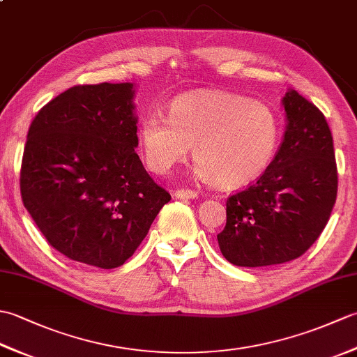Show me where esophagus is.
<instances>
[{
    "label": "esophagus",
    "instance_id": "34e87169",
    "mask_svg": "<svg viewBox=\"0 0 357 357\" xmlns=\"http://www.w3.org/2000/svg\"><path fill=\"white\" fill-rule=\"evenodd\" d=\"M174 196L178 199H193L198 198V192L192 190V188H178V190H174Z\"/></svg>",
    "mask_w": 357,
    "mask_h": 357
}]
</instances>
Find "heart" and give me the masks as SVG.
Wrapping results in <instances>:
<instances>
[{
    "label": "heart",
    "instance_id": "b5f03b06",
    "mask_svg": "<svg viewBox=\"0 0 357 357\" xmlns=\"http://www.w3.org/2000/svg\"><path fill=\"white\" fill-rule=\"evenodd\" d=\"M279 138V115L270 104L227 90L179 95L170 104L169 119L150 113L139 127L151 172H170L193 147L199 176L222 188L244 187L259 178L276 155Z\"/></svg>",
    "mask_w": 357,
    "mask_h": 357
}]
</instances>
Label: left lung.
Wrapping results in <instances>:
<instances>
[{"label":"left lung","instance_id":"1","mask_svg":"<svg viewBox=\"0 0 357 357\" xmlns=\"http://www.w3.org/2000/svg\"><path fill=\"white\" fill-rule=\"evenodd\" d=\"M287 130L268 169L229 196L221 253L238 267L293 261L321 236L337 196L333 136L324 113L296 90L284 100Z\"/></svg>","mask_w":357,"mask_h":357}]
</instances>
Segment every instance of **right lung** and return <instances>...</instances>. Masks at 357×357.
Masks as SVG:
<instances>
[{
	"instance_id": "right-lung-1",
	"label": "right lung",
	"mask_w": 357,
	"mask_h": 357,
	"mask_svg": "<svg viewBox=\"0 0 357 357\" xmlns=\"http://www.w3.org/2000/svg\"><path fill=\"white\" fill-rule=\"evenodd\" d=\"M133 84H79L29 127L20 188L49 244L72 261L116 268L172 199L144 169Z\"/></svg>"
}]
</instances>
